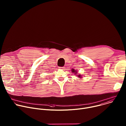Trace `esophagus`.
Listing matches in <instances>:
<instances>
[{"instance_id":"esophagus-1","label":"esophagus","mask_w":126,"mask_h":126,"mask_svg":"<svg viewBox=\"0 0 126 126\" xmlns=\"http://www.w3.org/2000/svg\"><path fill=\"white\" fill-rule=\"evenodd\" d=\"M64 67H59V68H60V69H64Z\"/></svg>"}]
</instances>
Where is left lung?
<instances>
[{
  "label": "left lung",
  "mask_w": 126,
  "mask_h": 126,
  "mask_svg": "<svg viewBox=\"0 0 126 126\" xmlns=\"http://www.w3.org/2000/svg\"><path fill=\"white\" fill-rule=\"evenodd\" d=\"M72 70H72V71L73 72H74V73H76V74L77 73V71H75L74 69H72ZM78 77H81V75H78Z\"/></svg>",
  "instance_id": "left-lung-1"
}]
</instances>
